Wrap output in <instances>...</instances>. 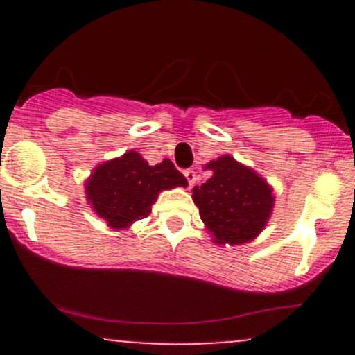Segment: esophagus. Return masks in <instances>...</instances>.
<instances>
[{"instance_id": "esophagus-1", "label": "esophagus", "mask_w": 355, "mask_h": 355, "mask_svg": "<svg viewBox=\"0 0 355 355\" xmlns=\"http://www.w3.org/2000/svg\"><path fill=\"white\" fill-rule=\"evenodd\" d=\"M184 175H185V178H187L189 185H194L196 180H198V175H196V171L191 170V168H189V170H185Z\"/></svg>"}]
</instances>
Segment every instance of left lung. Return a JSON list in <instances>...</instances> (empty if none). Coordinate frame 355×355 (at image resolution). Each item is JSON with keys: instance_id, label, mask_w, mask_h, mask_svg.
I'll return each mask as SVG.
<instances>
[{"instance_id": "8db88e82", "label": "left lung", "mask_w": 355, "mask_h": 355, "mask_svg": "<svg viewBox=\"0 0 355 355\" xmlns=\"http://www.w3.org/2000/svg\"><path fill=\"white\" fill-rule=\"evenodd\" d=\"M206 170L213 171V177L192 189V199L214 244L239 245L254 241L273 211V189L252 168L232 156L211 161Z\"/></svg>"}]
</instances>
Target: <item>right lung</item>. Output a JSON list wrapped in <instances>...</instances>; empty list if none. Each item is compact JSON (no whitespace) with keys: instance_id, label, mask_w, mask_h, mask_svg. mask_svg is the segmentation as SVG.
I'll use <instances>...</instances> for the list:
<instances>
[{"instance_id":"add662e5","label":"right lung","mask_w":355,"mask_h":355,"mask_svg":"<svg viewBox=\"0 0 355 355\" xmlns=\"http://www.w3.org/2000/svg\"><path fill=\"white\" fill-rule=\"evenodd\" d=\"M173 187H187V178L170 159L151 166L139 153L128 151L94 168L85 180V196L108 227L123 230L149 216L159 192Z\"/></svg>"}]
</instances>
